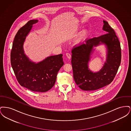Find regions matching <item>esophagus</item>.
<instances>
[{
	"instance_id": "esophagus-1",
	"label": "esophagus",
	"mask_w": 131,
	"mask_h": 131,
	"mask_svg": "<svg viewBox=\"0 0 131 131\" xmlns=\"http://www.w3.org/2000/svg\"><path fill=\"white\" fill-rule=\"evenodd\" d=\"M66 54L67 57H68V58H69V59H70V58H71V54H70L69 52H67V53H66Z\"/></svg>"
}]
</instances>
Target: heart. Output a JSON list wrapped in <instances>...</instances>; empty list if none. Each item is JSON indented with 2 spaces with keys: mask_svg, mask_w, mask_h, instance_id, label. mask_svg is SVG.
I'll use <instances>...</instances> for the list:
<instances>
[{
  "mask_svg": "<svg viewBox=\"0 0 131 131\" xmlns=\"http://www.w3.org/2000/svg\"><path fill=\"white\" fill-rule=\"evenodd\" d=\"M86 34V32H84V33H83V35H84V34Z\"/></svg>",
  "mask_w": 131,
  "mask_h": 131,
  "instance_id": "heart-1",
  "label": "heart"
}]
</instances>
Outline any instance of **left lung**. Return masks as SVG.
I'll list each match as a JSON object with an SVG mask.
<instances>
[{
  "label": "left lung",
  "instance_id": "obj_1",
  "mask_svg": "<svg viewBox=\"0 0 131 131\" xmlns=\"http://www.w3.org/2000/svg\"><path fill=\"white\" fill-rule=\"evenodd\" d=\"M103 29L107 33L86 39L85 43L72 50V65L76 84L83 90H95L110 84L116 74L121 60V49L118 38L108 23L103 20ZM104 43L107 46V62L99 72L89 70L88 63L94 46Z\"/></svg>",
  "mask_w": 131,
  "mask_h": 131
}]
</instances>
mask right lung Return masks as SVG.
Listing matches in <instances>:
<instances>
[{"label": "right lung", "instance_id": "right-lung-1", "mask_svg": "<svg viewBox=\"0 0 131 131\" xmlns=\"http://www.w3.org/2000/svg\"><path fill=\"white\" fill-rule=\"evenodd\" d=\"M38 20H30L17 33L11 52V64L19 84L35 92H44L53 87L58 72L64 65L62 54L50 56L40 62L29 61L24 53L23 45L32 25Z\"/></svg>", "mask_w": 131, "mask_h": 131}]
</instances>
